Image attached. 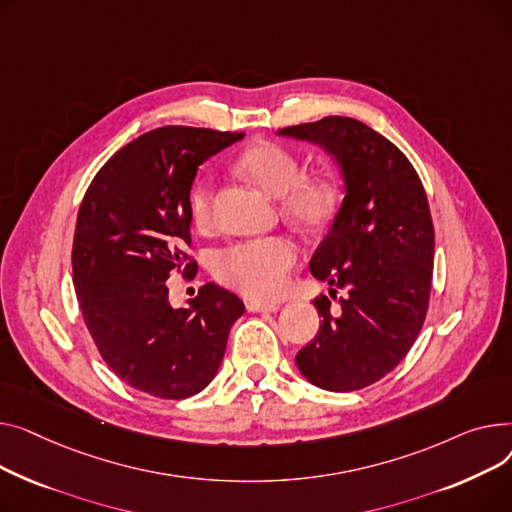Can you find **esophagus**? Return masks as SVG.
<instances>
[{"mask_svg": "<svg viewBox=\"0 0 512 512\" xmlns=\"http://www.w3.org/2000/svg\"><path fill=\"white\" fill-rule=\"evenodd\" d=\"M246 308H248L250 312H279V310H281V304H275V302H270V304H264V302H248Z\"/></svg>", "mask_w": 512, "mask_h": 512, "instance_id": "obj_1", "label": "esophagus"}]
</instances>
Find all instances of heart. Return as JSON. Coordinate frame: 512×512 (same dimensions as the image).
Instances as JSON below:
<instances>
[{
	"label": "heart",
	"mask_w": 512,
	"mask_h": 512,
	"mask_svg": "<svg viewBox=\"0 0 512 512\" xmlns=\"http://www.w3.org/2000/svg\"><path fill=\"white\" fill-rule=\"evenodd\" d=\"M239 167L268 196L281 198L289 221L302 227H322L333 219L339 206L337 186L324 177H306L304 165L289 148L262 142L239 157ZM190 217L196 227H208L213 219V182L200 177L188 196ZM297 260V248L285 237H260L223 250L215 270L223 283L252 299H275L287 285L289 268Z\"/></svg>",
	"instance_id": "obj_1"
}]
</instances>
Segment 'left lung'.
Masks as SVG:
<instances>
[{
    "label": "left lung",
    "instance_id": "8db88e82",
    "mask_svg": "<svg viewBox=\"0 0 512 512\" xmlns=\"http://www.w3.org/2000/svg\"><path fill=\"white\" fill-rule=\"evenodd\" d=\"M279 134L324 148L343 177L345 198L310 273L347 297L339 316L326 295L314 299L322 326L295 364L314 386L349 393L393 372L422 330L434 262L428 198L401 150L357 119L330 115Z\"/></svg>",
    "mask_w": 512,
    "mask_h": 512
}]
</instances>
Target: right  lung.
Here are the masks:
<instances>
[{"label":"right lung","mask_w":512,"mask_h":512,"mask_svg":"<svg viewBox=\"0 0 512 512\" xmlns=\"http://www.w3.org/2000/svg\"><path fill=\"white\" fill-rule=\"evenodd\" d=\"M244 134L165 126L132 140L88 186L74 233L78 304L99 353L126 384L186 399L217 376L242 299L208 283L186 308L167 279L190 246L198 167ZM196 264L190 260L188 270Z\"/></svg>","instance_id":"add662e5"}]
</instances>
